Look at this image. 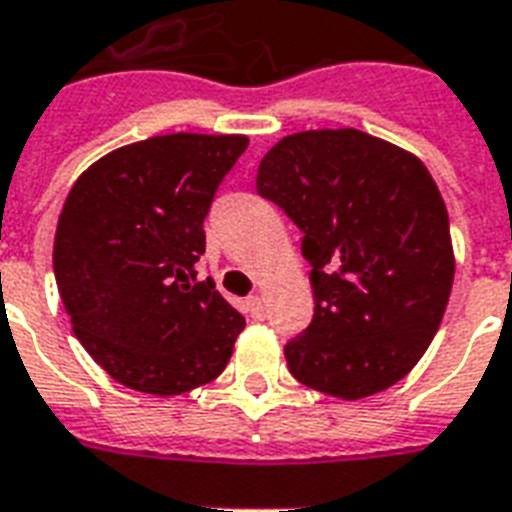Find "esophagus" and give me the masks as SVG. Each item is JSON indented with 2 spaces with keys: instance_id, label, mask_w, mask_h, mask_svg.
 Returning a JSON list of instances; mask_svg holds the SVG:
<instances>
[{
  "instance_id": "34e87169",
  "label": "esophagus",
  "mask_w": 512,
  "mask_h": 512,
  "mask_svg": "<svg viewBox=\"0 0 512 512\" xmlns=\"http://www.w3.org/2000/svg\"><path fill=\"white\" fill-rule=\"evenodd\" d=\"M245 307H248V315H251V318L256 320L264 318V299H261L259 293H256V296H248Z\"/></svg>"
}]
</instances>
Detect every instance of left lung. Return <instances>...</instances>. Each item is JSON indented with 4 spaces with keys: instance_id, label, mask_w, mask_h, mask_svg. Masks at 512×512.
I'll return each mask as SVG.
<instances>
[{
    "instance_id": "left-lung-1",
    "label": "left lung",
    "mask_w": 512,
    "mask_h": 512,
    "mask_svg": "<svg viewBox=\"0 0 512 512\" xmlns=\"http://www.w3.org/2000/svg\"><path fill=\"white\" fill-rule=\"evenodd\" d=\"M256 189L301 229L315 318L285 344L301 384L360 400L433 342L454 283L449 213L417 154L363 130H304L259 162Z\"/></svg>"
}]
</instances>
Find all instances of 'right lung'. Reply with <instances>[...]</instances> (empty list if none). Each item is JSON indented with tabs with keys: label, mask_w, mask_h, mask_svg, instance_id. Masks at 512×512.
I'll return each instance as SVG.
<instances>
[{
	"label": "right lung",
	"mask_w": 512,
	"mask_h": 512,
	"mask_svg": "<svg viewBox=\"0 0 512 512\" xmlns=\"http://www.w3.org/2000/svg\"><path fill=\"white\" fill-rule=\"evenodd\" d=\"M248 136L170 133L120 146L74 181L53 269L90 358L130 390L181 395L227 368L243 315L197 283L202 221Z\"/></svg>",
	"instance_id": "right-lung-1"
}]
</instances>
